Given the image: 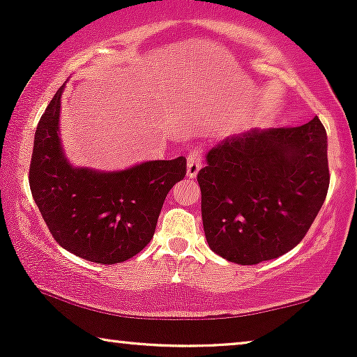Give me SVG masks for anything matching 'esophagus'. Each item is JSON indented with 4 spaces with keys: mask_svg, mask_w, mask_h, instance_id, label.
Here are the masks:
<instances>
[{
    "mask_svg": "<svg viewBox=\"0 0 357 357\" xmlns=\"http://www.w3.org/2000/svg\"><path fill=\"white\" fill-rule=\"evenodd\" d=\"M202 165L203 162H202V155H199V151L193 149L187 159V177L190 178L197 177L199 169H202Z\"/></svg>",
    "mask_w": 357,
    "mask_h": 357,
    "instance_id": "obj_1",
    "label": "esophagus"
}]
</instances>
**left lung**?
<instances>
[{
	"label": "left lung",
	"mask_w": 357,
	"mask_h": 357,
	"mask_svg": "<svg viewBox=\"0 0 357 357\" xmlns=\"http://www.w3.org/2000/svg\"><path fill=\"white\" fill-rule=\"evenodd\" d=\"M326 131L252 128L213 146L198 172L208 245L237 265L284 255L309 231L330 183Z\"/></svg>",
	"instance_id": "1"
}]
</instances>
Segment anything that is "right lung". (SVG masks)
<instances>
[{
    "label": "right lung",
    "mask_w": 357,
    "mask_h": 357,
    "mask_svg": "<svg viewBox=\"0 0 357 357\" xmlns=\"http://www.w3.org/2000/svg\"><path fill=\"white\" fill-rule=\"evenodd\" d=\"M63 89L36 130L29 170L33 202L65 250L115 265L151 242L165 197L187 174V159L146 160L114 172L73 167L60 138Z\"/></svg>",
    "instance_id": "right-lung-1"
}]
</instances>
